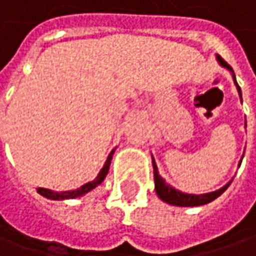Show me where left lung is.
I'll use <instances>...</instances> for the list:
<instances>
[{
    "label": "left lung",
    "mask_w": 256,
    "mask_h": 256,
    "mask_svg": "<svg viewBox=\"0 0 256 256\" xmlns=\"http://www.w3.org/2000/svg\"><path fill=\"white\" fill-rule=\"evenodd\" d=\"M217 60L220 61L221 66H224V67H227L230 72H233L232 67H230L224 60L221 58L220 56H217ZM233 79H234V83H236V86H238L239 95H240V98H242V92H240V88H239V84H238V82H236L234 74H233ZM152 166H154V182H155L156 195L160 196V199H162L164 202H167V204H170V205H177V206H198V205H205V204L214 200L216 198L220 196L221 194H222V192L228 188V184H230V183H227L224 188H221V189L216 190V192H211V194H205V195H186V194H182V192L176 190L174 188H172L170 184H167V183L160 177L154 160H152Z\"/></svg>",
    "instance_id": "left-lung-1"
}]
</instances>
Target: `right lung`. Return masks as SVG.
I'll use <instances>...</instances> for the list:
<instances>
[{
  "mask_svg": "<svg viewBox=\"0 0 256 256\" xmlns=\"http://www.w3.org/2000/svg\"><path fill=\"white\" fill-rule=\"evenodd\" d=\"M112 154H114V151L110 152V155H108V158H106V161H105L104 167H102V170L100 172L98 177H96L95 180H92V182H89V183L83 184V186L79 188V189H76V190H68V192H54V190H50V189L38 188V192H39L42 196L48 198V199H57V200H61V199H73V198L82 196V195L88 194L89 190H92L94 188H96V186H98V184H100V183H101V182L105 178V176H106V173H108V168H110V164H111Z\"/></svg>",
  "mask_w": 256,
  "mask_h": 256,
  "instance_id": "obj_1",
  "label": "right lung"
}]
</instances>
